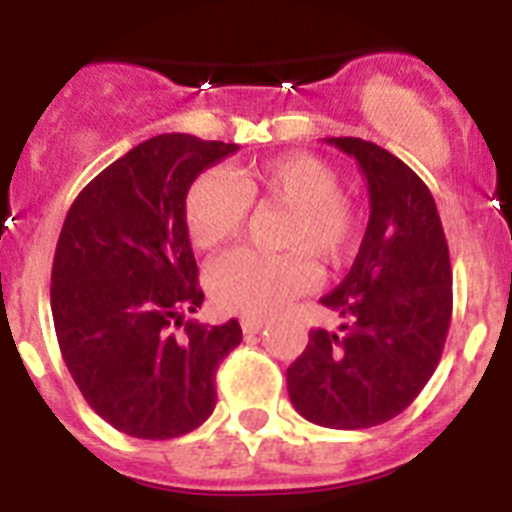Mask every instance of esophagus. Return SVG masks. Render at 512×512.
Returning a JSON list of instances; mask_svg holds the SVG:
<instances>
[{
    "label": "esophagus",
    "mask_w": 512,
    "mask_h": 512,
    "mask_svg": "<svg viewBox=\"0 0 512 512\" xmlns=\"http://www.w3.org/2000/svg\"><path fill=\"white\" fill-rule=\"evenodd\" d=\"M264 325H266V320L264 318H243L241 320V328H243V333H248V336H253V333H259V330H264Z\"/></svg>",
    "instance_id": "34e87169"
}]
</instances>
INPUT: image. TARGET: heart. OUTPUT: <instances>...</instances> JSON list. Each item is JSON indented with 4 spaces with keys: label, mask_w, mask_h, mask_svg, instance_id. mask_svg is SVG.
Returning a JSON list of instances; mask_svg holds the SVG:
<instances>
[{
    "label": "heart",
    "mask_w": 512,
    "mask_h": 512,
    "mask_svg": "<svg viewBox=\"0 0 512 512\" xmlns=\"http://www.w3.org/2000/svg\"><path fill=\"white\" fill-rule=\"evenodd\" d=\"M271 200L289 207L284 253L235 248L207 266L212 300L241 315H269L305 295L318 271L310 250L325 264L346 259L356 241V210L341 194L336 169L307 153L269 158L228 176L202 171L184 202L189 238L197 248L230 241L246 220L248 202Z\"/></svg>",
    "instance_id": "obj_1"
}]
</instances>
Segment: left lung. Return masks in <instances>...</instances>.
Segmentation results:
<instances>
[{
	"instance_id": "8db88e82",
	"label": "left lung",
	"mask_w": 512,
	"mask_h": 512,
	"mask_svg": "<svg viewBox=\"0 0 512 512\" xmlns=\"http://www.w3.org/2000/svg\"><path fill=\"white\" fill-rule=\"evenodd\" d=\"M369 189L356 261L323 305L341 333L310 330L287 369L289 400L310 423L359 431L387 423L436 372L451 323V264L436 202L408 164L361 138H325Z\"/></svg>"
}]
</instances>
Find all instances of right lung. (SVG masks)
I'll return each instance as SVG.
<instances>
[{
  "label": "right lung",
  "mask_w": 512,
  "mask_h": 512,
  "mask_svg": "<svg viewBox=\"0 0 512 512\" xmlns=\"http://www.w3.org/2000/svg\"><path fill=\"white\" fill-rule=\"evenodd\" d=\"M235 143L164 133L97 174L58 235L51 310L58 346L94 413L133 438L184 436L215 410V374L243 341L238 320L185 323L205 295L187 192Z\"/></svg>",
  "instance_id": "right-lung-1"
}]
</instances>
